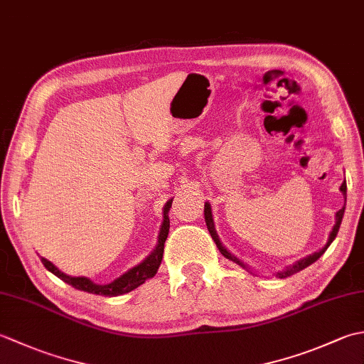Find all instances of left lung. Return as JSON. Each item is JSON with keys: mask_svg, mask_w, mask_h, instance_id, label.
<instances>
[{"mask_svg": "<svg viewBox=\"0 0 364 364\" xmlns=\"http://www.w3.org/2000/svg\"><path fill=\"white\" fill-rule=\"evenodd\" d=\"M339 191L343 192V196H344V198H346V192H347V184H346V180H344V183L341 184V188H339ZM344 210H346V206H343L341 210H339V211L335 214V225H333V228H331V231H330V235H328V239H327L326 245H323L321 250L314 252V253H311V255H308V257L301 258V259H299V261L294 262V264H291V266H288L286 269L280 270V272H277V277H278V278H286V277H289V275L297 274V272H300L301 269H305V267H308L310 264H313L314 261H318V259L322 257L323 252H326V250L328 249V245H330L331 242H333V239H335V237H336V235H338L339 225H341V222H343ZM205 222H206L208 231H210V233H211V236H213V239H214L215 245H218V249L220 250V253L223 255V257H225V258H227V259H230V261L236 262L237 266H241L242 269L249 270V272L252 274V270H250L249 264H245L244 261H241V259H239L237 257H235V255L231 253V252L227 249V247L222 244V241L219 239L218 231H215V225H214V219H213V210H211V205L208 203V202L205 203Z\"/></svg>", "mask_w": 364, "mask_h": 364, "instance_id": "obj_1", "label": "left lung"}]
</instances>
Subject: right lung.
I'll return each mask as SVG.
<instances>
[{"instance_id": "add662e5", "label": "right lung", "mask_w": 364, "mask_h": 364, "mask_svg": "<svg viewBox=\"0 0 364 364\" xmlns=\"http://www.w3.org/2000/svg\"><path fill=\"white\" fill-rule=\"evenodd\" d=\"M170 206H172V198L167 200V203L164 205V208H162V223H161V228L158 233V242H156V247L153 249V252L142 262H139L137 266L131 267L129 270H127L125 274L120 275L119 278H115V280L111 283L98 284V283L92 282L87 277L67 275L46 258H42L43 266L48 269L51 274L60 278V280L68 283V284H72L73 288L80 289V291H86L90 294H100V296H107V297L120 296V294H127L129 291H133V289L139 288L141 284H144L145 280H149V278L156 275L158 269L161 266L162 253H164V242H166L167 235H168V228H170V220H168Z\"/></svg>"}]
</instances>
